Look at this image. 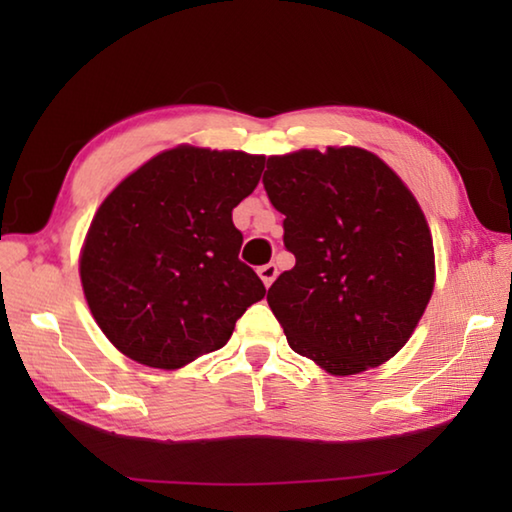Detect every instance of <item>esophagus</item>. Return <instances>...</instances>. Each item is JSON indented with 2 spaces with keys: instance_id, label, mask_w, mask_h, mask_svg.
<instances>
[{
  "instance_id": "obj_1",
  "label": "esophagus",
  "mask_w": 512,
  "mask_h": 512,
  "mask_svg": "<svg viewBox=\"0 0 512 512\" xmlns=\"http://www.w3.org/2000/svg\"><path fill=\"white\" fill-rule=\"evenodd\" d=\"M257 275L262 277L264 287H271V284L275 282V277H277V266H275V264H264V266H259V268H257Z\"/></svg>"
}]
</instances>
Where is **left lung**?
Masks as SVG:
<instances>
[{"instance_id": "obj_1", "label": "left lung", "mask_w": 512, "mask_h": 512, "mask_svg": "<svg viewBox=\"0 0 512 512\" xmlns=\"http://www.w3.org/2000/svg\"><path fill=\"white\" fill-rule=\"evenodd\" d=\"M264 187L296 255L266 293L291 350L336 377L395 357L436 284L431 230L411 189L361 146L271 155Z\"/></svg>"}]
</instances>
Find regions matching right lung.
<instances>
[{
  "label": "right lung",
  "instance_id": "right-lung-1",
  "mask_svg": "<svg viewBox=\"0 0 512 512\" xmlns=\"http://www.w3.org/2000/svg\"><path fill=\"white\" fill-rule=\"evenodd\" d=\"M264 155L180 144L146 160L103 198L79 275L92 318L142 366L178 370L223 348L264 298L239 262L232 210L264 171Z\"/></svg>",
  "mask_w": 512,
  "mask_h": 512
}]
</instances>
